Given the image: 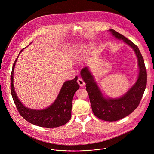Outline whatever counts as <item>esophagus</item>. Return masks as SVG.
Masks as SVG:
<instances>
[{"mask_svg": "<svg viewBox=\"0 0 154 154\" xmlns=\"http://www.w3.org/2000/svg\"><path fill=\"white\" fill-rule=\"evenodd\" d=\"M78 83L79 84V85L81 86H83L85 85V82H84V81L81 78H79L78 79V81H77Z\"/></svg>", "mask_w": 154, "mask_h": 154, "instance_id": "obj_1", "label": "esophagus"}]
</instances>
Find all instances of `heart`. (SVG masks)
I'll use <instances>...</instances> for the list:
<instances>
[{"instance_id":"b5f03b06","label":"heart","mask_w":154,"mask_h":154,"mask_svg":"<svg viewBox=\"0 0 154 154\" xmlns=\"http://www.w3.org/2000/svg\"><path fill=\"white\" fill-rule=\"evenodd\" d=\"M82 58V55H80V56L78 57V59H79V60H81Z\"/></svg>"}]
</instances>
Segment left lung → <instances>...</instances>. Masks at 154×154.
<instances>
[{
	"instance_id": "8db88e82",
	"label": "left lung",
	"mask_w": 154,
	"mask_h": 154,
	"mask_svg": "<svg viewBox=\"0 0 154 154\" xmlns=\"http://www.w3.org/2000/svg\"><path fill=\"white\" fill-rule=\"evenodd\" d=\"M109 31L116 38L122 39L135 51L140 69L136 83L121 98H105L103 97L88 67H85L81 70V75L86 83V89L94 114L99 119L112 122L125 118L138 106L146 88L147 73L143 58L138 46L115 30L110 29Z\"/></svg>"
}]
</instances>
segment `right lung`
I'll return each instance as SVG.
<instances>
[{"instance_id": "obj_1", "label": "right lung", "mask_w": 154, "mask_h": 154, "mask_svg": "<svg viewBox=\"0 0 154 154\" xmlns=\"http://www.w3.org/2000/svg\"><path fill=\"white\" fill-rule=\"evenodd\" d=\"M22 49L19 54L23 51ZM14 61L11 75V91L14 104L20 115L29 122L45 128H55L66 124L71 118L73 95L79 88L78 77L67 81L59 92L55 101L49 107L43 110H33L26 108L20 102L15 93L14 86V70L18 56Z\"/></svg>"}]
</instances>
